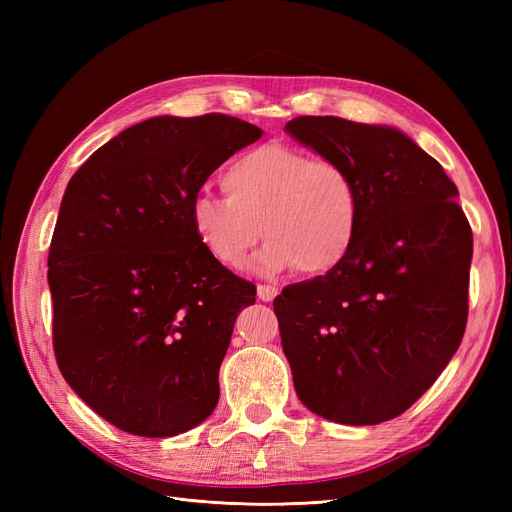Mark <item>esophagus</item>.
<instances>
[{
    "label": "esophagus",
    "instance_id": "obj_1",
    "mask_svg": "<svg viewBox=\"0 0 512 512\" xmlns=\"http://www.w3.org/2000/svg\"><path fill=\"white\" fill-rule=\"evenodd\" d=\"M256 294H258V299L260 301H265V303H271L275 297H277V294H280V290H277L275 286H258L256 288Z\"/></svg>",
    "mask_w": 512,
    "mask_h": 512
}]
</instances>
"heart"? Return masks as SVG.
Listing matches in <instances>:
<instances>
[{
    "instance_id": "heart-1",
    "label": "heart",
    "mask_w": 512,
    "mask_h": 512,
    "mask_svg": "<svg viewBox=\"0 0 512 512\" xmlns=\"http://www.w3.org/2000/svg\"><path fill=\"white\" fill-rule=\"evenodd\" d=\"M220 183L226 198L200 196L190 211L198 245L218 265L241 269L260 232L269 239L254 262L260 275H322L352 250L361 198L337 162L267 143L232 160Z\"/></svg>"
}]
</instances>
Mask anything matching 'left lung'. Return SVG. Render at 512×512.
Wrapping results in <instances>:
<instances>
[{
	"label": "left lung",
	"mask_w": 512,
	"mask_h": 512,
	"mask_svg": "<svg viewBox=\"0 0 512 512\" xmlns=\"http://www.w3.org/2000/svg\"><path fill=\"white\" fill-rule=\"evenodd\" d=\"M284 130L344 166L361 198L342 265L273 301L294 391L327 421L378 425L406 412L461 344L472 230L457 185L401 130L312 115Z\"/></svg>",
	"instance_id": "1"
}]
</instances>
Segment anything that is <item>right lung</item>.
Instances as JSON below:
<instances>
[{"label":"right lung","mask_w":512,"mask_h":512,"mask_svg":"<svg viewBox=\"0 0 512 512\" xmlns=\"http://www.w3.org/2000/svg\"><path fill=\"white\" fill-rule=\"evenodd\" d=\"M262 130L222 113L151 117L70 179L49 252L61 376L104 421L170 438L218 406V374L256 286L211 260L190 211Z\"/></svg>","instance_id":"right-lung-1"}]
</instances>
